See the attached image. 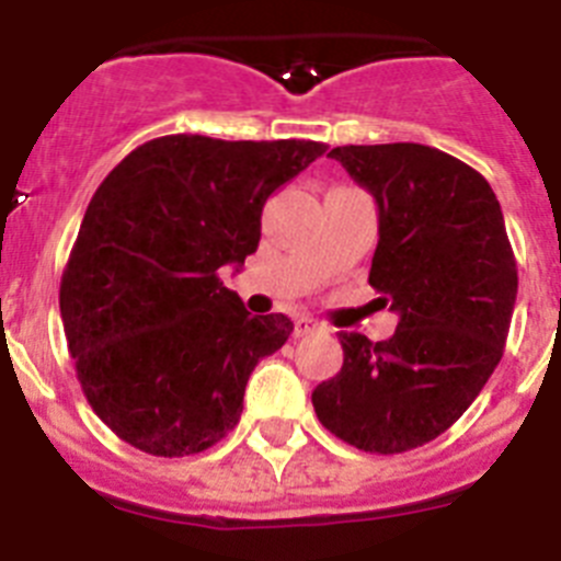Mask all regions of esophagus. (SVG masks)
Masks as SVG:
<instances>
[{"label":"esophagus","mask_w":561,"mask_h":561,"mask_svg":"<svg viewBox=\"0 0 561 561\" xmlns=\"http://www.w3.org/2000/svg\"><path fill=\"white\" fill-rule=\"evenodd\" d=\"M311 331H317V323L311 320V317H300V320L295 323V336H306L311 334Z\"/></svg>","instance_id":"1"}]
</instances>
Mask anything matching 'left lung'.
Listing matches in <instances>:
<instances>
[{
    "label": "left lung",
    "instance_id": "left-lung-1",
    "mask_svg": "<svg viewBox=\"0 0 561 561\" xmlns=\"http://www.w3.org/2000/svg\"><path fill=\"white\" fill-rule=\"evenodd\" d=\"M374 193L379 244L370 286L399 314L390 340L340 331L342 370L311 404L362 453L396 455L447 433L497 362L517 300V261L492 185L419 142L331 148Z\"/></svg>",
    "mask_w": 561,
    "mask_h": 561
}]
</instances>
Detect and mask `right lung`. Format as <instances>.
<instances>
[{"label": "right lung", "mask_w": 561, "mask_h": 561, "mask_svg": "<svg viewBox=\"0 0 561 561\" xmlns=\"http://www.w3.org/2000/svg\"><path fill=\"white\" fill-rule=\"evenodd\" d=\"M325 148L168 134L101 182L58 304L83 396L117 438L182 458L236 427L247 379L295 325L252 317L219 270L244 266L266 199Z\"/></svg>", "instance_id": "right-lung-1"}]
</instances>
